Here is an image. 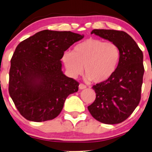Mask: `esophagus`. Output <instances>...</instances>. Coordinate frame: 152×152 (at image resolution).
I'll list each match as a JSON object with an SVG mask.
<instances>
[{
  "instance_id": "esophagus-1",
  "label": "esophagus",
  "mask_w": 152,
  "mask_h": 152,
  "mask_svg": "<svg viewBox=\"0 0 152 152\" xmlns=\"http://www.w3.org/2000/svg\"><path fill=\"white\" fill-rule=\"evenodd\" d=\"M86 88V85L83 84H80V85H79V88L80 89V90H82V89H84Z\"/></svg>"
}]
</instances>
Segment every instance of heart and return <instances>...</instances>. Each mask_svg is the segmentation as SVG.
Wrapping results in <instances>:
<instances>
[{
    "mask_svg": "<svg viewBox=\"0 0 152 152\" xmlns=\"http://www.w3.org/2000/svg\"><path fill=\"white\" fill-rule=\"evenodd\" d=\"M120 59V49L115 43L97 39H87L66 52L62 61L71 77L76 78L84 70L86 79L95 84L109 80L117 70Z\"/></svg>",
    "mask_w": 152,
    "mask_h": 152,
    "instance_id": "1",
    "label": "heart"
}]
</instances>
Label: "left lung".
<instances>
[{
    "label": "left lung",
    "mask_w": 152,
    "mask_h": 152,
    "mask_svg": "<svg viewBox=\"0 0 152 152\" xmlns=\"http://www.w3.org/2000/svg\"><path fill=\"white\" fill-rule=\"evenodd\" d=\"M91 34L115 43L120 49V59L113 76L93 86L96 98L88 109L97 121L120 123L129 117L140 102L145 71L142 52L123 31L95 29Z\"/></svg>",
    "instance_id": "obj_1"
}]
</instances>
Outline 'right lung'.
<instances>
[{
	"label": "right lung",
	"mask_w": 152,
	"mask_h": 152,
	"mask_svg": "<svg viewBox=\"0 0 152 152\" xmlns=\"http://www.w3.org/2000/svg\"><path fill=\"white\" fill-rule=\"evenodd\" d=\"M70 31L45 30L17 45L11 59L9 93L18 111L33 122L53 120L79 83L61 70L66 50L84 38Z\"/></svg>",
	"instance_id": "add662e5"
}]
</instances>
